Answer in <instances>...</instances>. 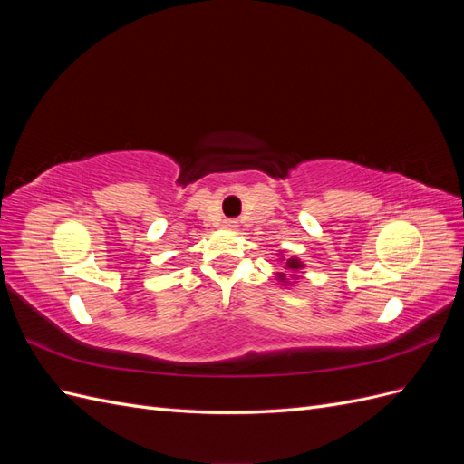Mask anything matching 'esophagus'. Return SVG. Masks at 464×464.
<instances>
[{
    "label": "esophagus",
    "mask_w": 464,
    "mask_h": 464,
    "mask_svg": "<svg viewBox=\"0 0 464 464\" xmlns=\"http://www.w3.org/2000/svg\"><path fill=\"white\" fill-rule=\"evenodd\" d=\"M236 227H237L236 220H227V222H224V228H228V230H234Z\"/></svg>",
    "instance_id": "1"
}]
</instances>
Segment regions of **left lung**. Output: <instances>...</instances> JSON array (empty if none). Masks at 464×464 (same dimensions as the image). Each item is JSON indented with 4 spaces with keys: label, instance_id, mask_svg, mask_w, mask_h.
<instances>
[{
    "label": "left lung",
    "instance_id": "obj_1",
    "mask_svg": "<svg viewBox=\"0 0 464 464\" xmlns=\"http://www.w3.org/2000/svg\"><path fill=\"white\" fill-rule=\"evenodd\" d=\"M286 269L288 271L304 269V263L298 257H290V259H286ZM294 278H298V275H294ZM278 280H280V283H288V278H286L285 273H278Z\"/></svg>",
    "mask_w": 464,
    "mask_h": 464
}]
</instances>
